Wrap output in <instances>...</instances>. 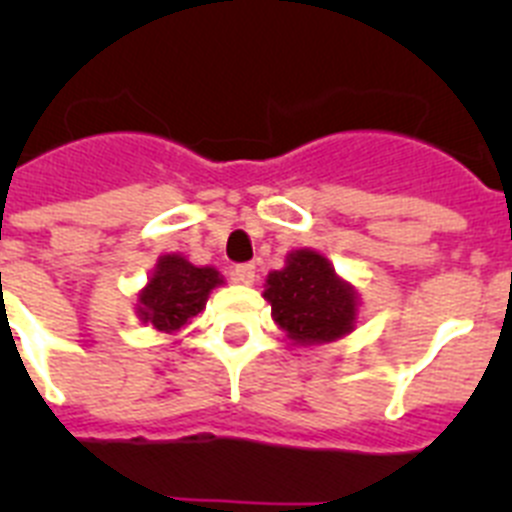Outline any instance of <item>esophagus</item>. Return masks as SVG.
<instances>
[{"mask_svg":"<svg viewBox=\"0 0 512 512\" xmlns=\"http://www.w3.org/2000/svg\"><path fill=\"white\" fill-rule=\"evenodd\" d=\"M233 279H235V282H241V284H253V279H256V266H253V264H238L233 269Z\"/></svg>","mask_w":512,"mask_h":512,"instance_id":"esophagus-1","label":"esophagus"}]
</instances>
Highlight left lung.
<instances>
[{
  "mask_svg": "<svg viewBox=\"0 0 512 512\" xmlns=\"http://www.w3.org/2000/svg\"><path fill=\"white\" fill-rule=\"evenodd\" d=\"M264 300L274 323L297 346L336 341L354 330V287L338 277L323 253L310 248L292 251L284 269L271 271Z\"/></svg>",
  "mask_w": 512,
  "mask_h": 512,
  "instance_id": "1",
  "label": "left lung"
}]
</instances>
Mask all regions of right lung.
<instances>
[{"instance_id": "1", "label": "right lung", "mask_w": 512, "mask_h": 512, "mask_svg": "<svg viewBox=\"0 0 512 512\" xmlns=\"http://www.w3.org/2000/svg\"><path fill=\"white\" fill-rule=\"evenodd\" d=\"M217 284H223L217 269L194 266L179 253H166L158 259L146 287L140 289V320L161 333H176L205 310L207 297Z\"/></svg>"}]
</instances>
